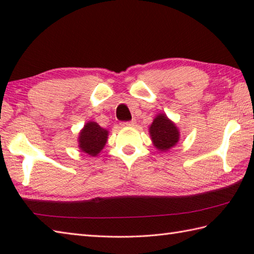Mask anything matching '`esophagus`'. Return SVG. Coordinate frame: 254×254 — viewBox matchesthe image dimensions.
Segmentation results:
<instances>
[{
    "mask_svg": "<svg viewBox=\"0 0 254 254\" xmlns=\"http://www.w3.org/2000/svg\"><path fill=\"white\" fill-rule=\"evenodd\" d=\"M122 126H124V127H133L134 126V121H126V122H123L122 123Z\"/></svg>",
    "mask_w": 254,
    "mask_h": 254,
    "instance_id": "34e87169",
    "label": "esophagus"
}]
</instances>
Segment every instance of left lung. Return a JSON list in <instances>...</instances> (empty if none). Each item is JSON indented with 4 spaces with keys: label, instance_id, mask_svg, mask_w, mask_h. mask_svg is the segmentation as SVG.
<instances>
[{
    "label": "left lung",
    "instance_id": "1",
    "mask_svg": "<svg viewBox=\"0 0 254 254\" xmlns=\"http://www.w3.org/2000/svg\"><path fill=\"white\" fill-rule=\"evenodd\" d=\"M149 132L154 147H157L158 150H161V151H167L173 148L179 140L177 127L165 114H159L153 120Z\"/></svg>",
    "mask_w": 254,
    "mask_h": 254
}]
</instances>
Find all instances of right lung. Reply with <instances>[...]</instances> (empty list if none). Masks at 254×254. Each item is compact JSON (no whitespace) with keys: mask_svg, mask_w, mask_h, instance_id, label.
<instances>
[{"mask_svg":"<svg viewBox=\"0 0 254 254\" xmlns=\"http://www.w3.org/2000/svg\"><path fill=\"white\" fill-rule=\"evenodd\" d=\"M107 132L95 122H88L79 134V148L85 153L96 156L104 148L107 140Z\"/></svg>","mask_w":254,"mask_h":254,"instance_id":"add662e5","label":"right lung"}]
</instances>
